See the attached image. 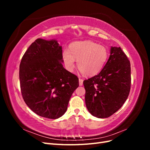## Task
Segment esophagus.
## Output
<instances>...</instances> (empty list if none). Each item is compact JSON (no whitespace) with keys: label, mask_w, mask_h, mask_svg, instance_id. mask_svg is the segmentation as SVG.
<instances>
[{"label":"esophagus","mask_w":150,"mask_h":150,"mask_svg":"<svg viewBox=\"0 0 150 150\" xmlns=\"http://www.w3.org/2000/svg\"><path fill=\"white\" fill-rule=\"evenodd\" d=\"M79 86H83V79L79 78Z\"/></svg>","instance_id":"esophagus-1"}]
</instances>
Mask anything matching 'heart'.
<instances>
[{
	"mask_svg": "<svg viewBox=\"0 0 150 150\" xmlns=\"http://www.w3.org/2000/svg\"><path fill=\"white\" fill-rule=\"evenodd\" d=\"M108 49L91 40L77 41L71 44L69 50H64L62 59L67 69L72 71L77 66L81 73L92 76L100 72L108 60Z\"/></svg>",
	"mask_w": 150,
	"mask_h": 150,
	"instance_id": "heart-1",
	"label": "heart"
}]
</instances>
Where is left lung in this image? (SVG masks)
<instances>
[{
  "mask_svg": "<svg viewBox=\"0 0 150 150\" xmlns=\"http://www.w3.org/2000/svg\"><path fill=\"white\" fill-rule=\"evenodd\" d=\"M86 108L93 116L106 118L119 110L131 88L130 62L120 47H111L101 71L83 81Z\"/></svg>",
  "mask_w": 150,
  "mask_h": 150,
  "instance_id": "obj_1",
  "label": "left lung"
}]
</instances>
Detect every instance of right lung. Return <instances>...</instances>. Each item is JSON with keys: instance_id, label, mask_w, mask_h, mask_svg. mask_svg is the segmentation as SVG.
<instances>
[{"instance_id": "obj_1", "label": "right lung", "mask_w": 150, "mask_h": 150, "mask_svg": "<svg viewBox=\"0 0 150 150\" xmlns=\"http://www.w3.org/2000/svg\"><path fill=\"white\" fill-rule=\"evenodd\" d=\"M62 46L56 40L38 39L22 57L21 89L27 105L35 114L57 119L64 114L79 79L63 67Z\"/></svg>"}]
</instances>
